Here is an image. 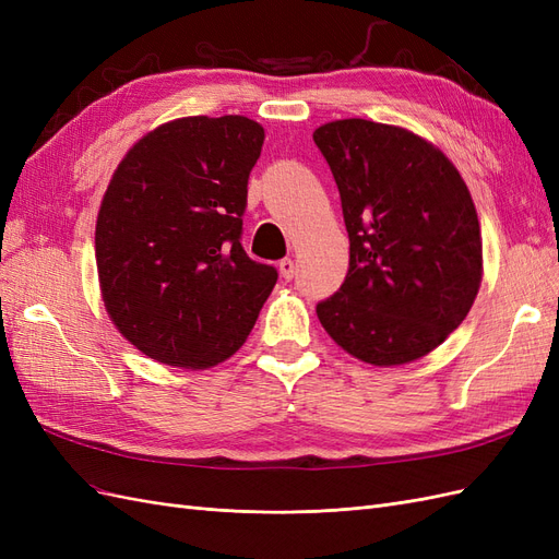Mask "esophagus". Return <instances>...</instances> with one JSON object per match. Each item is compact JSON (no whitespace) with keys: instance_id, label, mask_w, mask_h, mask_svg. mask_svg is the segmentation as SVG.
Masks as SVG:
<instances>
[{"instance_id":"esophagus-1","label":"esophagus","mask_w":559,"mask_h":559,"mask_svg":"<svg viewBox=\"0 0 559 559\" xmlns=\"http://www.w3.org/2000/svg\"><path fill=\"white\" fill-rule=\"evenodd\" d=\"M280 273H282V277L289 282V280H294V275H296V265H294V261L292 259H284V261H280Z\"/></svg>"}]
</instances>
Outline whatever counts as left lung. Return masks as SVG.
<instances>
[{
  "mask_svg": "<svg viewBox=\"0 0 559 559\" xmlns=\"http://www.w3.org/2000/svg\"><path fill=\"white\" fill-rule=\"evenodd\" d=\"M341 191L349 270L317 306L352 357L401 366L462 324L483 280L476 205L456 167L396 126L345 118L314 130Z\"/></svg>",
  "mask_w": 559,
  "mask_h": 559,
  "instance_id": "8db88e82",
  "label": "left lung"
}]
</instances>
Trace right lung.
Masks as SVG:
<instances>
[{"label": "right lung", "instance_id": "right-lung-1", "mask_svg": "<svg viewBox=\"0 0 559 559\" xmlns=\"http://www.w3.org/2000/svg\"><path fill=\"white\" fill-rule=\"evenodd\" d=\"M247 116H189L118 163L95 226L105 308L123 337L167 366L210 368L247 341L277 282L247 257V181L263 146Z\"/></svg>", "mask_w": 559, "mask_h": 559}]
</instances>
